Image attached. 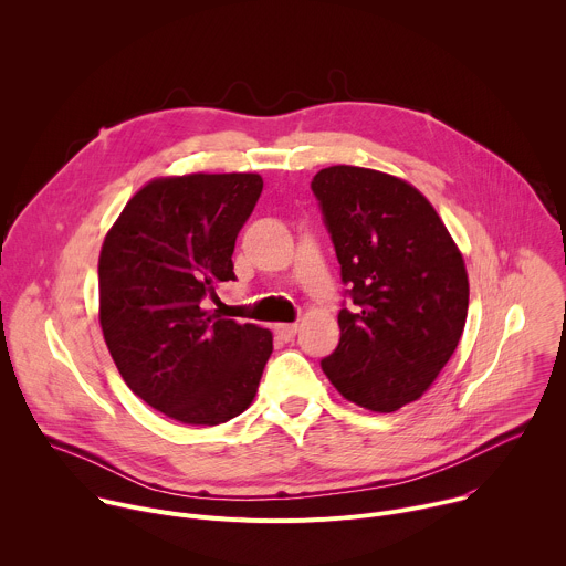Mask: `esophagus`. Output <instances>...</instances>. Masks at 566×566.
Segmentation results:
<instances>
[{
  "instance_id": "obj_1",
  "label": "esophagus",
  "mask_w": 566,
  "mask_h": 566,
  "mask_svg": "<svg viewBox=\"0 0 566 566\" xmlns=\"http://www.w3.org/2000/svg\"><path fill=\"white\" fill-rule=\"evenodd\" d=\"M275 334H277V338H282V340H293L295 338V334H297V325H275Z\"/></svg>"
}]
</instances>
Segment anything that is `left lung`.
I'll return each mask as SVG.
<instances>
[{
	"label": "left lung",
	"instance_id": "left-lung-1",
	"mask_svg": "<svg viewBox=\"0 0 566 566\" xmlns=\"http://www.w3.org/2000/svg\"><path fill=\"white\" fill-rule=\"evenodd\" d=\"M311 190L322 210L352 308L322 371L356 406L396 412L446 367L463 334V258L430 201L385 172L334 166Z\"/></svg>",
	"mask_w": 566,
	"mask_h": 566
}]
</instances>
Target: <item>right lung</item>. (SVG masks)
<instances>
[{"label":"right lung","instance_id":"1","mask_svg":"<svg viewBox=\"0 0 566 566\" xmlns=\"http://www.w3.org/2000/svg\"><path fill=\"white\" fill-rule=\"evenodd\" d=\"M260 175H188L140 188L109 230L98 262L101 327L109 354L149 408L188 426L244 412L273 352L269 329L203 311L237 280L234 239Z\"/></svg>","mask_w":566,"mask_h":566}]
</instances>
